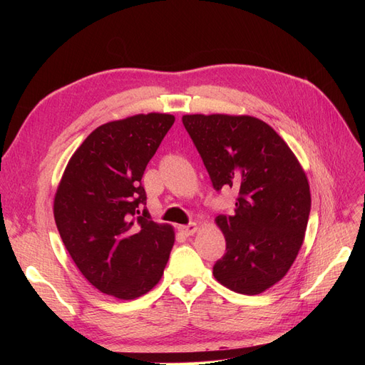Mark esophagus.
<instances>
[{"label":"esophagus","mask_w":365,"mask_h":365,"mask_svg":"<svg viewBox=\"0 0 365 365\" xmlns=\"http://www.w3.org/2000/svg\"><path fill=\"white\" fill-rule=\"evenodd\" d=\"M178 230L181 231L184 236H192L195 231L197 230V225L195 222H190V224H187V225H180Z\"/></svg>","instance_id":"obj_1"}]
</instances>
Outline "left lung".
Returning a JSON list of instances; mask_svg holds the SVG:
<instances>
[{
  "label": "left lung",
  "instance_id": "1",
  "mask_svg": "<svg viewBox=\"0 0 365 365\" xmlns=\"http://www.w3.org/2000/svg\"><path fill=\"white\" fill-rule=\"evenodd\" d=\"M182 125L213 189L239 193L235 213L216 217L227 252L215 263V279L239 294L267 291L289 271L304 239L311 192L300 163L259 118L193 114Z\"/></svg>",
  "mask_w": 365,
  "mask_h": 365
}]
</instances>
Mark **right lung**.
Here are the masks:
<instances>
[{
    "mask_svg": "<svg viewBox=\"0 0 365 365\" xmlns=\"http://www.w3.org/2000/svg\"><path fill=\"white\" fill-rule=\"evenodd\" d=\"M173 121L150 113L98 126L70 158L54 196V220L76 267L120 300L149 292L173 247V228L153 222L141 185Z\"/></svg>",
    "mask_w": 365,
    "mask_h": 365,
    "instance_id": "right-lung-1",
    "label": "right lung"
}]
</instances>
